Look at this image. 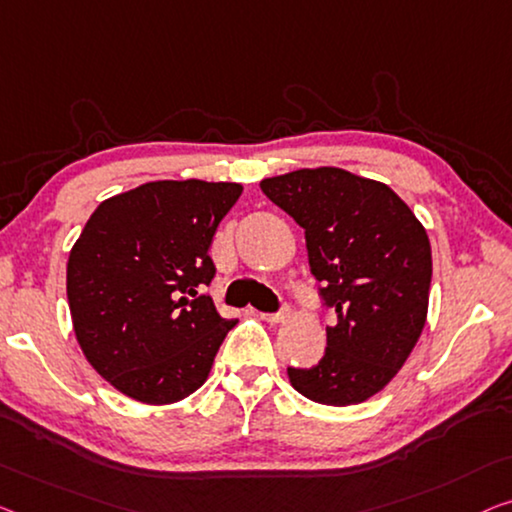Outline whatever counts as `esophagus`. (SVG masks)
Wrapping results in <instances>:
<instances>
[{"mask_svg": "<svg viewBox=\"0 0 512 512\" xmlns=\"http://www.w3.org/2000/svg\"><path fill=\"white\" fill-rule=\"evenodd\" d=\"M257 315L266 319V322H282L287 317V308H280L278 312H257Z\"/></svg>", "mask_w": 512, "mask_h": 512, "instance_id": "34e87169", "label": "esophagus"}]
</instances>
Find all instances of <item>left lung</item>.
Returning a JSON list of instances; mask_svg holds the SVG:
<instances>
[{
    "label": "left lung",
    "instance_id": "obj_1",
    "mask_svg": "<svg viewBox=\"0 0 512 512\" xmlns=\"http://www.w3.org/2000/svg\"><path fill=\"white\" fill-rule=\"evenodd\" d=\"M305 232L319 299L335 312L326 352L287 368L305 398L331 407L379 393L421 335L432 280L423 225L391 188L340 167L296 170L259 183Z\"/></svg>",
    "mask_w": 512,
    "mask_h": 512
}]
</instances>
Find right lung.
I'll list each match as a JSON object with an SVG mask.
<instances>
[{
    "instance_id": "right-lung-1",
    "label": "right lung",
    "mask_w": 512,
    "mask_h": 512,
    "mask_svg": "<svg viewBox=\"0 0 512 512\" xmlns=\"http://www.w3.org/2000/svg\"><path fill=\"white\" fill-rule=\"evenodd\" d=\"M239 183L151 181L101 202L66 266L73 329L87 361L128 398L170 404L207 379L236 319L200 294L209 246Z\"/></svg>"
}]
</instances>
